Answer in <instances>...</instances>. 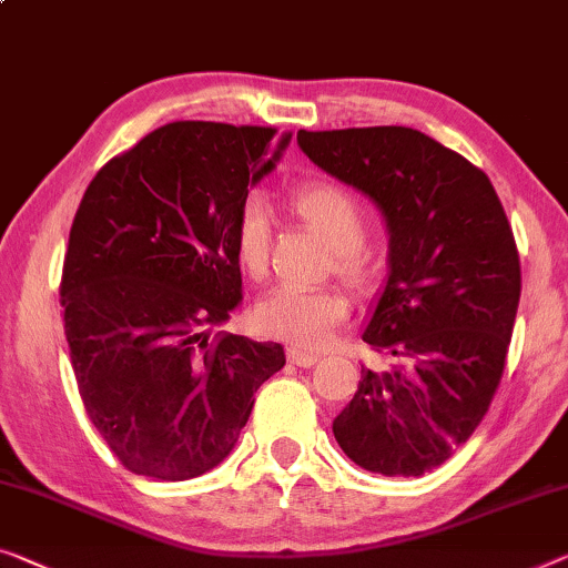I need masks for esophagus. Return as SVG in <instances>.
<instances>
[{
  "label": "esophagus",
  "mask_w": 568,
  "mask_h": 568,
  "mask_svg": "<svg viewBox=\"0 0 568 568\" xmlns=\"http://www.w3.org/2000/svg\"><path fill=\"white\" fill-rule=\"evenodd\" d=\"M287 359H291L295 367H313L318 362L316 354L301 352V349H295V346H291V349H287Z\"/></svg>",
  "instance_id": "obj_1"
}]
</instances>
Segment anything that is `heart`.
<instances>
[{
	"instance_id": "1",
	"label": "heart",
	"mask_w": 568,
	"mask_h": 568,
	"mask_svg": "<svg viewBox=\"0 0 568 568\" xmlns=\"http://www.w3.org/2000/svg\"><path fill=\"white\" fill-rule=\"evenodd\" d=\"M291 206L313 232L334 250V267L346 281L365 277L367 219L359 201L334 183H308L293 193ZM273 222L262 199L250 196L240 206L234 224L236 260L250 277L267 273ZM349 316V301L332 287L277 285L255 306V324L262 334L283 338L298 349H321L334 338L338 324Z\"/></svg>"
}]
</instances>
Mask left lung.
<instances>
[{
  "label": "left lung",
  "instance_id": "left-lung-1",
  "mask_svg": "<svg viewBox=\"0 0 568 568\" xmlns=\"http://www.w3.org/2000/svg\"><path fill=\"white\" fill-rule=\"evenodd\" d=\"M313 165L383 214L387 281L362 338L393 362L362 367L334 438L362 469L420 477L474 434L500 385L520 260L489 178L410 126L298 132Z\"/></svg>",
  "mask_w": 568,
  "mask_h": 568
}]
</instances>
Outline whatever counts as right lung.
I'll return each instance as SVG.
<instances>
[{"label":"right lung","mask_w":568,"mask_h":568,"mask_svg":"<svg viewBox=\"0 0 568 568\" xmlns=\"http://www.w3.org/2000/svg\"><path fill=\"white\" fill-rule=\"evenodd\" d=\"M291 132L173 122L101 168L75 211L61 306L81 400L134 474L222 464L285 365L281 344L214 334L242 303L234 224Z\"/></svg>","instance_id":"1"}]
</instances>
